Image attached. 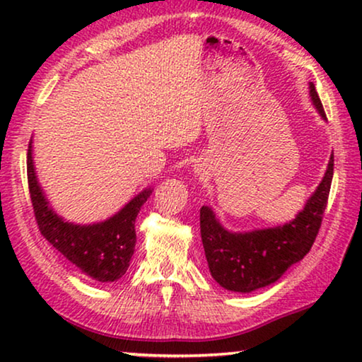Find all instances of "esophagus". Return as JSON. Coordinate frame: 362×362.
Segmentation results:
<instances>
[{
    "mask_svg": "<svg viewBox=\"0 0 362 362\" xmlns=\"http://www.w3.org/2000/svg\"><path fill=\"white\" fill-rule=\"evenodd\" d=\"M202 170H204V168H202L201 165H194V171H196V173H201Z\"/></svg>",
    "mask_w": 362,
    "mask_h": 362,
    "instance_id": "obj_1",
    "label": "esophagus"
}]
</instances>
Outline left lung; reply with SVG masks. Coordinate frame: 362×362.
<instances>
[{
  "mask_svg": "<svg viewBox=\"0 0 362 362\" xmlns=\"http://www.w3.org/2000/svg\"><path fill=\"white\" fill-rule=\"evenodd\" d=\"M310 97L321 118L326 120L313 82H310ZM333 168L334 155H331L323 180L306 201L303 211L284 226L232 232L221 224L209 206H202L201 239L212 279L226 290L250 293L275 284L291 265L303 259L313 245L323 221Z\"/></svg>",
  "mask_w": 362,
  "mask_h": 362,
  "instance_id": "8db88e82",
  "label": "left lung"
}]
</instances>
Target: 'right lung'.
<instances>
[{"label": "right lung", "instance_id": "obj_1", "mask_svg": "<svg viewBox=\"0 0 362 362\" xmlns=\"http://www.w3.org/2000/svg\"><path fill=\"white\" fill-rule=\"evenodd\" d=\"M28 182L39 230L54 249L82 274L100 284L115 281L127 274L136 244L135 219L153 192L151 187L143 189L107 221L74 224L49 206L34 170L33 140L28 148Z\"/></svg>", "mask_w": 362, "mask_h": 362}]
</instances>
